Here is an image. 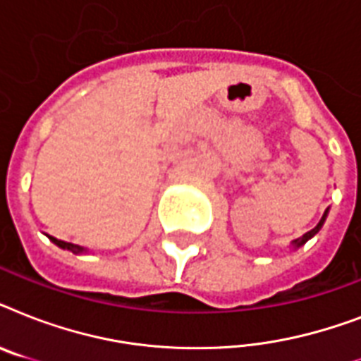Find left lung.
Returning a JSON list of instances; mask_svg holds the SVG:
<instances>
[{
  "instance_id": "8db88e82",
  "label": "left lung",
  "mask_w": 361,
  "mask_h": 361,
  "mask_svg": "<svg viewBox=\"0 0 361 361\" xmlns=\"http://www.w3.org/2000/svg\"><path fill=\"white\" fill-rule=\"evenodd\" d=\"M326 214H328V212H326ZM326 214H324V215H322V219H320V221H319V225L314 226L313 231H309V232H307V234H303V238H300V240H294V247H300V245H302V243H305V241H307V240H309V238H313V236H314V234H317V232H319V231H320V226L324 225Z\"/></svg>"
}]
</instances>
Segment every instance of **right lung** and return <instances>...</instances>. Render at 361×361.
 <instances>
[{
	"label": "right lung",
	"instance_id": "right-lung-1",
	"mask_svg": "<svg viewBox=\"0 0 361 361\" xmlns=\"http://www.w3.org/2000/svg\"><path fill=\"white\" fill-rule=\"evenodd\" d=\"M48 238H50V240H52L54 243H56V245L61 247V249H69V251H73V252H82V251H84V249H82V247L75 245V243H67V241L56 240V238H52V236H48Z\"/></svg>",
	"mask_w": 361,
	"mask_h": 361
}]
</instances>
